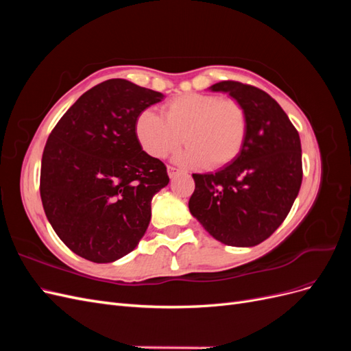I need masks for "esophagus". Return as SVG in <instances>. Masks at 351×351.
<instances>
[{
  "instance_id": "esophagus-1",
  "label": "esophagus",
  "mask_w": 351,
  "mask_h": 351,
  "mask_svg": "<svg viewBox=\"0 0 351 351\" xmlns=\"http://www.w3.org/2000/svg\"><path fill=\"white\" fill-rule=\"evenodd\" d=\"M178 174H180V169H177L174 167H168V176H169V178H174Z\"/></svg>"
}]
</instances>
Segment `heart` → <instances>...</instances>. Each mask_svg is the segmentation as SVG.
Segmentation results:
<instances>
[{
  "instance_id": "b5f03b06",
  "label": "heart",
  "mask_w": 351,
  "mask_h": 351,
  "mask_svg": "<svg viewBox=\"0 0 351 351\" xmlns=\"http://www.w3.org/2000/svg\"><path fill=\"white\" fill-rule=\"evenodd\" d=\"M164 117L152 110L137 115L134 133L142 149L164 158L184 142L177 162L210 169L226 167L241 152L247 136V114L236 99L210 93H184L168 101Z\"/></svg>"
}]
</instances>
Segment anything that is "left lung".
I'll list each match as a JSON object with an SVG mask.
<instances>
[{
    "label": "left lung",
    "mask_w": 351,
    "mask_h": 351,
    "mask_svg": "<svg viewBox=\"0 0 351 351\" xmlns=\"http://www.w3.org/2000/svg\"><path fill=\"white\" fill-rule=\"evenodd\" d=\"M212 92L228 93L247 114L239 156L217 173L193 174L189 209L215 240L252 247L277 230L302 186V145L278 102L250 84L226 80Z\"/></svg>",
    "instance_id": "8db88e82"
}]
</instances>
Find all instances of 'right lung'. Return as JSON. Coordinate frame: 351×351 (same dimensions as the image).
<instances>
[{
	"label": "right lung",
	"instance_id": "1",
	"mask_svg": "<svg viewBox=\"0 0 351 351\" xmlns=\"http://www.w3.org/2000/svg\"><path fill=\"white\" fill-rule=\"evenodd\" d=\"M164 95L124 79L84 92L51 132L40 199L57 236L79 256L114 262L130 253L151 221L167 167L137 142V115Z\"/></svg>",
	"mask_w": 351,
	"mask_h": 351
}]
</instances>
